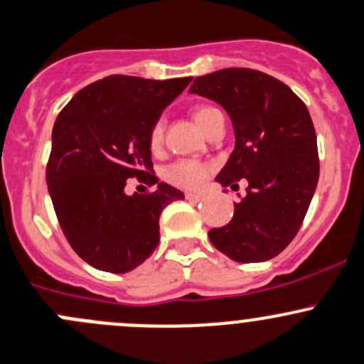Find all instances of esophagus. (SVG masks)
Instances as JSON below:
<instances>
[{"mask_svg": "<svg viewBox=\"0 0 364 364\" xmlns=\"http://www.w3.org/2000/svg\"><path fill=\"white\" fill-rule=\"evenodd\" d=\"M183 196H186V200H189V201H200L201 198H203V194H200V193H186V194H183Z\"/></svg>", "mask_w": 364, "mask_h": 364, "instance_id": "1", "label": "esophagus"}]
</instances>
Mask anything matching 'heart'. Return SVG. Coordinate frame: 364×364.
I'll list each match as a JSON object with an SVG mask.
<instances>
[{"instance_id":"obj_1","label":"heart","mask_w":364,"mask_h":364,"mask_svg":"<svg viewBox=\"0 0 364 364\" xmlns=\"http://www.w3.org/2000/svg\"><path fill=\"white\" fill-rule=\"evenodd\" d=\"M215 111H218L215 107L207 106V104H201V106L194 107V120H196V124L200 125L203 131ZM164 125H166L164 117H159L154 122L152 127H150L149 146L152 152H157V150H161V146H163ZM207 175L208 166L198 159H178L164 170V178H166L168 182L175 183V186L183 187V189H196V187H200L201 183L205 182V178H207Z\"/></svg>"}]
</instances>
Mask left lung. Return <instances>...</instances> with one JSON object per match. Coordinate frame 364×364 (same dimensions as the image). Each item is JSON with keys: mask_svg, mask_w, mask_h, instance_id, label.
<instances>
[{"mask_svg": "<svg viewBox=\"0 0 364 364\" xmlns=\"http://www.w3.org/2000/svg\"><path fill=\"white\" fill-rule=\"evenodd\" d=\"M191 93L221 104L232 118L235 149L215 181L246 196L228 225L208 239L235 262H265L299 232L320 173L316 134L306 104L285 82L253 68H221L194 79Z\"/></svg>", "mask_w": 364, "mask_h": 364, "instance_id": "1", "label": "left lung"}]
</instances>
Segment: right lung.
Returning <instances> with one entry per match:
<instances>
[{
    "label": "right lung",
    "instance_id": "add662e5",
    "mask_svg": "<svg viewBox=\"0 0 364 364\" xmlns=\"http://www.w3.org/2000/svg\"><path fill=\"white\" fill-rule=\"evenodd\" d=\"M189 82L107 75L60 111L46 181L65 239L92 267L129 272L159 244L161 212L183 194L149 173V131ZM127 178L158 187L127 197Z\"/></svg>",
    "mask_w": 364,
    "mask_h": 364
}]
</instances>
